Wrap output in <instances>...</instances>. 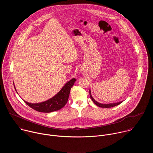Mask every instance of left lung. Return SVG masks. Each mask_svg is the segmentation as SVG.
Returning <instances> with one entry per match:
<instances>
[{
    "instance_id": "left-lung-1",
    "label": "left lung",
    "mask_w": 153,
    "mask_h": 153,
    "mask_svg": "<svg viewBox=\"0 0 153 153\" xmlns=\"http://www.w3.org/2000/svg\"><path fill=\"white\" fill-rule=\"evenodd\" d=\"M90 97L91 99V100H93V102L96 105H97L99 107H101V108H111V107H113V106H117L119 104H120L122 102H123V100L122 101H120V102H116V103H99L97 101H96L92 96L91 95V90H90Z\"/></svg>"
}]
</instances>
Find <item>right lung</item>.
<instances>
[{"label":"right lung","mask_w":153,"mask_h":153,"mask_svg":"<svg viewBox=\"0 0 153 153\" xmlns=\"http://www.w3.org/2000/svg\"><path fill=\"white\" fill-rule=\"evenodd\" d=\"M76 80V79L75 78L71 79L70 80L65 83V85L62 87V88L54 96L46 101L40 103H32L26 102L23 99L22 100H24L26 104L30 106L31 108L39 112L51 113L59 110L60 109L62 108L67 103L71 88L74 85ZM14 86L17 93L14 85Z\"/></svg>","instance_id":"1"}]
</instances>
